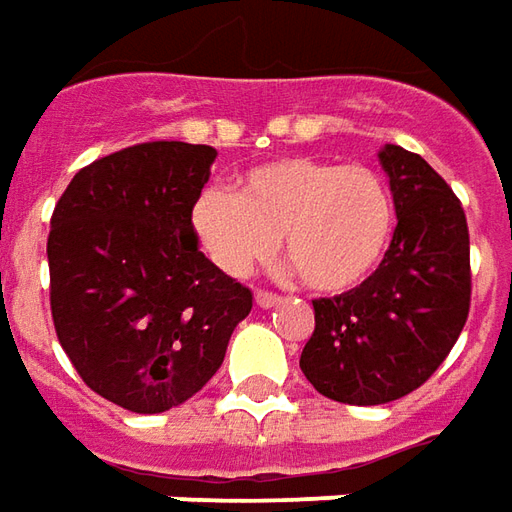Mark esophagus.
Listing matches in <instances>:
<instances>
[{
    "instance_id": "obj_1",
    "label": "esophagus",
    "mask_w": 512,
    "mask_h": 512,
    "mask_svg": "<svg viewBox=\"0 0 512 512\" xmlns=\"http://www.w3.org/2000/svg\"><path fill=\"white\" fill-rule=\"evenodd\" d=\"M255 302L260 307H274L277 302H280V293L274 291H257L255 293Z\"/></svg>"
}]
</instances>
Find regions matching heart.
Listing matches in <instances>:
<instances>
[{
    "label": "heart",
    "mask_w": 512,
    "mask_h": 512,
    "mask_svg": "<svg viewBox=\"0 0 512 512\" xmlns=\"http://www.w3.org/2000/svg\"><path fill=\"white\" fill-rule=\"evenodd\" d=\"M191 227L232 277L249 274L282 241L305 285L343 293L382 266L396 235V202L391 185L368 166L274 157L246 169L235 191L205 188L191 207Z\"/></svg>",
    "instance_id": "heart-1"
}]
</instances>
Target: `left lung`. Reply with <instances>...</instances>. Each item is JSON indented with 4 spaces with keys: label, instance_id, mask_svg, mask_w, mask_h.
<instances>
[{
    "label": "left lung",
    "instance_id": "obj_1",
    "mask_svg": "<svg viewBox=\"0 0 512 512\" xmlns=\"http://www.w3.org/2000/svg\"><path fill=\"white\" fill-rule=\"evenodd\" d=\"M380 163L396 202V235L363 285L313 299L316 330L299 366L321 396L385 405L421 388L466 327L468 224L455 191L416 152L388 144Z\"/></svg>",
    "mask_w": 512,
    "mask_h": 512
}]
</instances>
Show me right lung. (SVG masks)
Segmentation results:
<instances>
[{
  "label": "right lung",
  "instance_id": "1",
  "mask_svg": "<svg viewBox=\"0 0 512 512\" xmlns=\"http://www.w3.org/2000/svg\"><path fill=\"white\" fill-rule=\"evenodd\" d=\"M216 149L149 141L99 157L57 199L49 305L82 382L132 413L182 405L219 371L252 291L199 252L191 207Z\"/></svg>",
  "mask_w": 512,
  "mask_h": 512
}]
</instances>
